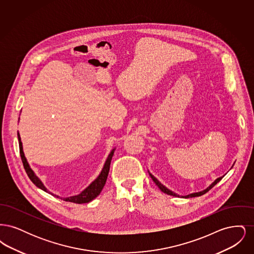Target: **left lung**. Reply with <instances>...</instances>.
<instances>
[{
	"mask_svg": "<svg viewBox=\"0 0 254 254\" xmlns=\"http://www.w3.org/2000/svg\"><path fill=\"white\" fill-rule=\"evenodd\" d=\"M232 167H233V165H232ZM231 167V168H232ZM148 173H149V176L151 177V179L153 180V182L156 184L158 186V188L164 192V193H167L169 194V195H172V196H175V197H181V198H192V197H198V196H201V195H203V194H205V192H207L209 190H211L217 183H219V182L221 181L222 180V178L225 176H221V177H219V178H217V179H215L214 181L212 182L206 189H205L204 190H201V191H199V192H193V193H190L189 194V195H179V194L175 193V192H173V191H171L170 190H169L167 187H165L161 182L159 181L158 180L157 178L156 177H154L149 171H148Z\"/></svg>",
	"mask_w": 254,
	"mask_h": 254,
	"instance_id": "obj_1",
	"label": "left lung"
}]
</instances>
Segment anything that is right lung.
<instances>
[{
	"instance_id": "right-lung-1",
	"label": "right lung",
	"mask_w": 254,
	"mask_h": 254,
	"mask_svg": "<svg viewBox=\"0 0 254 254\" xmlns=\"http://www.w3.org/2000/svg\"><path fill=\"white\" fill-rule=\"evenodd\" d=\"M20 119V118H19ZM18 140H19V145H20V153H21V158H22V161H23V164H24V168L29 177V179L32 181V183L36 186L37 188L41 189L42 190L48 192V193L52 194L50 191L48 190V189L45 187V185L43 184V182L41 181V179L37 176L35 174V172L32 170V169L30 168L26 158L24 156V150H23V143L21 141V136H20V133L18 131ZM116 148H113L110 153L109 154V156L107 158L106 162H105V165L103 167V169L101 170L100 174L98 175L96 179L93 182H91L89 184L88 187H86L85 190L81 192V193L77 194V195H73V196H69V197H60L58 195H55L57 196V198H61L63 199L64 201H66V202H71V203H76V204H85V203H89L90 201H92L93 199H95L97 196L99 194L101 193L104 186L106 185V182L108 179V175H109V167H110V162H111V159L113 156V153L115 151Z\"/></svg>"
}]
</instances>
